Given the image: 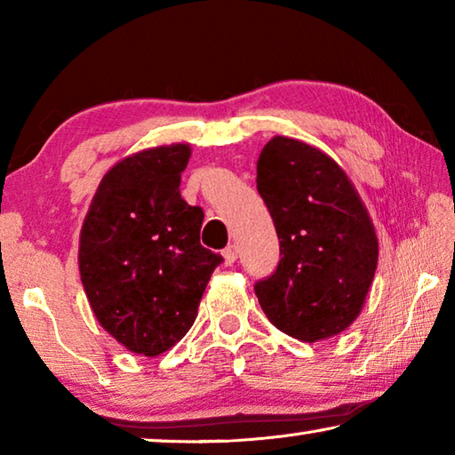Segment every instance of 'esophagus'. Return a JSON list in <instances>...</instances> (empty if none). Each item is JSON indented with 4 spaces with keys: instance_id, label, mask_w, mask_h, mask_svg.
Instances as JSON below:
<instances>
[{
    "instance_id": "34e87169",
    "label": "esophagus",
    "mask_w": 455,
    "mask_h": 455,
    "mask_svg": "<svg viewBox=\"0 0 455 455\" xmlns=\"http://www.w3.org/2000/svg\"><path fill=\"white\" fill-rule=\"evenodd\" d=\"M222 257H225V265H233L235 260H236V257H238L236 246H235V244H228L227 249L222 251Z\"/></svg>"
}]
</instances>
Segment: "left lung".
Listing matches in <instances>:
<instances>
[{
    "instance_id": "8db88e82",
    "label": "left lung",
    "mask_w": 455,
    "mask_h": 455,
    "mask_svg": "<svg viewBox=\"0 0 455 455\" xmlns=\"http://www.w3.org/2000/svg\"><path fill=\"white\" fill-rule=\"evenodd\" d=\"M257 190L281 244L275 273L255 283L260 309L301 341L341 333L361 313L379 255L357 190L333 158L284 136L260 152Z\"/></svg>"
}]
</instances>
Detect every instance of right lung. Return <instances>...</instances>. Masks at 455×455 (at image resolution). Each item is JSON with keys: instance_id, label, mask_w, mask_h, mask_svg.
<instances>
[{"instance_id": "right-lung-1", "label": "right lung", "mask_w": 455, "mask_h": 455, "mask_svg": "<svg viewBox=\"0 0 455 455\" xmlns=\"http://www.w3.org/2000/svg\"><path fill=\"white\" fill-rule=\"evenodd\" d=\"M187 144L132 154L106 172L80 235L92 311L132 353L154 357L187 335L219 252L200 244L204 212L180 196Z\"/></svg>"}]
</instances>
